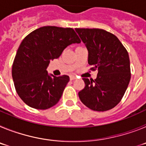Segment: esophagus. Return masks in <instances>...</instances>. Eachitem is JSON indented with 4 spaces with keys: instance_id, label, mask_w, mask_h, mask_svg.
<instances>
[{
    "instance_id": "34e87169",
    "label": "esophagus",
    "mask_w": 146,
    "mask_h": 146,
    "mask_svg": "<svg viewBox=\"0 0 146 146\" xmlns=\"http://www.w3.org/2000/svg\"><path fill=\"white\" fill-rule=\"evenodd\" d=\"M69 77H70V80H75L76 78H77V77H76V76H74V75H71Z\"/></svg>"
}]
</instances>
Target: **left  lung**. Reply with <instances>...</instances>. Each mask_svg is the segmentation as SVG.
Returning a JSON list of instances; mask_svg holds the SVG:
<instances>
[{"instance_id": "obj_1", "label": "left lung", "mask_w": 146, "mask_h": 146, "mask_svg": "<svg viewBox=\"0 0 146 146\" xmlns=\"http://www.w3.org/2000/svg\"><path fill=\"white\" fill-rule=\"evenodd\" d=\"M88 51V64L98 69L96 79L82 78L78 93L83 104L94 111H106L121 102L131 78L128 52L115 35L99 28H76Z\"/></svg>"}]
</instances>
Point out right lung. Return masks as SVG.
<instances>
[{"instance_id":"add662e5","label":"right lung","mask_w":146,"mask_h":146,"mask_svg":"<svg viewBox=\"0 0 146 146\" xmlns=\"http://www.w3.org/2000/svg\"><path fill=\"white\" fill-rule=\"evenodd\" d=\"M80 42L73 28L55 26L38 28L23 40L11 74L17 93L27 105L46 110L58 102L69 77L49 74L47 68L67 46Z\"/></svg>"}]
</instances>
